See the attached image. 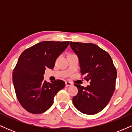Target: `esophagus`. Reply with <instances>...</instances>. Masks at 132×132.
Returning <instances> with one entry per match:
<instances>
[{"label": "esophagus", "instance_id": "obj_1", "mask_svg": "<svg viewBox=\"0 0 132 132\" xmlns=\"http://www.w3.org/2000/svg\"><path fill=\"white\" fill-rule=\"evenodd\" d=\"M65 84H66V87H68V86H71L72 85V83L70 82L66 81V82H65Z\"/></svg>", "mask_w": 132, "mask_h": 132}]
</instances>
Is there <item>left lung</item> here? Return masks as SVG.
I'll return each instance as SVG.
<instances>
[{
  "label": "left lung",
  "mask_w": 132,
  "mask_h": 132,
  "mask_svg": "<svg viewBox=\"0 0 132 132\" xmlns=\"http://www.w3.org/2000/svg\"><path fill=\"white\" fill-rule=\"evenodd\" d=\"M78 56L82 75L90 85L84 87L75 84L78 93L72 98L76 108L81 112L94 115L104 109L116 88L117 70L109 54L94 43L70 42Z\"/></svg>",
  "instance_id": "obj_1"
}]
</instances>
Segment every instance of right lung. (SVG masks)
<instances>
[{
  "label": "right lung",
  "mask_w": 132,
  "mask_h": 132,
  "mask_svg": "<svg viewBox=\"0 0 132 132\" xmlns=\"http://www.w3.org/2000/svg\"><path fill=\"white\" fill-rule=\"evenodd\" d=\"M69 44L45 41L25 50L20 56L13 71V84L19 102L29 112L38 114L46 111L53 104L54 95L64 87L63 81L48 82L43 75L46 68H54L57 57Z\"/></svg>",
  "instance_id": "right-lung-1"
}]
</instances>
